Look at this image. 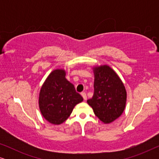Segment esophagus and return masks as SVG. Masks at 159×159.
Listing matches in <instances>:
<instances>
[{
	"mask_svg": "<svg viewBox=\"0 0 159 159\" xmlns=\"http://www.w3.org/2000/svg\"><path fill=\"white\" fill-rule=\"evenodd\" d=\"M81 95H82V98H83L84 100L87 99V95H86L85 93H82Z\"/></svg>",
	"mask_w": 159,
	"mask_h": 159,
	"instance_id": "esophagus-1",
	"label": "esophagus"
}]
</instances>
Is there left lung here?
<instances>
[{
  "label": "left lung",
  "mask_w": 159,
  "mask_h": 159,
  "mask_svg": "<svg viewBox=\"0 0 159 159\" xmlns=\"http://www.w3.org/2000/svg\"><path fill=\"white\" fill-rule=\"evenodd\" d=\"M93 71L94 94L87 102L100 120L111 123L125 110L127 92L119 76L107 65L95 67Z\"/></svg>",
  "instance_id": "obj_1"
}]
</instances>
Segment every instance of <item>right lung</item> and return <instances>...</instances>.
<instances>
[{
    "label": "right lung",
    "mask_w": 159,
    "mask_h": 159,
    "mask_svg": "<svg viewBox=\"0 0 159 159\" xmlns=\"http://www.w3.org/2000/svg\"><path fill=\"white\" fill-rule=\"evenodd\" d=\"M63 69H56L48 75L40 89L39 107L43 116L50 123L60 125L66 120L77 103L83 98L75 86L65 77Z\"/></svg>",
    "instance_id": "add662e5"
}]
</instances>
